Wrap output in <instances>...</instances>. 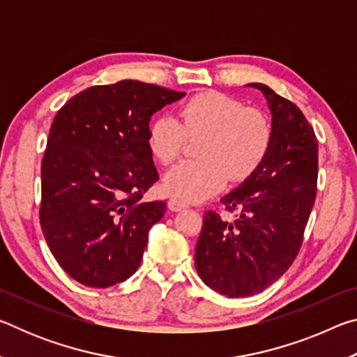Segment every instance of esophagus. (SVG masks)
<instances>
[{"instance_id": "34e87169", "label": "esophagus", "mask_w": 357, "mask_h": 357, "mask_svg": "<svg viewBox=\"0 0 357 357\" xmlns=\"http://www.w3.org/2000/svg\"><path fill=\"white\" fill-rule=\"evenodd\" d=\"M168 208L172 211H181V209H185L187 204L184 202L176 200V198H170V200H168Z\"/></svg>"}]
</instances>
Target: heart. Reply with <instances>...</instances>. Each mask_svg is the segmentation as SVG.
<instances>
[{"instance_id":"heart-1","label":"heart","mask_w":357,"mask_h":357,"mask_svg":"<svg viewBox=\"0 0 357 357\" xmlns=\"http://www.w3.org/2000/svg\"><path fill=\"white\" fill-rule=\"evenodd\" d=\"M273 126L263 112L222 93H200L187 99L178 119L159 114L146 129L149 153L162 165L178 159L187 138H200L198 160H184L168 172L162 187L181 202H203L215 195L231 178H250L268 157Z\"/></svg>"}]
</instances>
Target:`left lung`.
I'll list each match as a JSON object with an SVG mask.
<instances>
[{
  "label": "left lung",
  "instance_id": "obj_1",
  "mask_svg": "<svg viewBox=\"0 0 357 357\" xmlns=\"http://www.w3.org/2000/svg\"><path fill=\"white\" fill-rule=\"evenodd\" d=\"M273 144L261 167L220 200L228 222L206 211L195 249L202 280L228 298H247L282 277L298 257L317 197L318 140L304 113L263 83Z\"/></svg>",
  "mask_w": 357,
  "mask_h": 357
}]
</instances>
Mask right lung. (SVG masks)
<instances>
[{"label":"right lung","instance_id":"1","mask_svg":"<svg viewBox=\"0 0 357 357\" xmlns=\"http://www.w3.org/2000/svg\"><path fill=\"white\" fill-rule=\"evenodd\" d=\"M184 93L137 80L98 84L59 108L42 159L40 228L58 264L93 288L135 273L165 202H142L159 174L151 116Z\"/></svg>","mask_w":357,"mask_h":357}]
</instances>
